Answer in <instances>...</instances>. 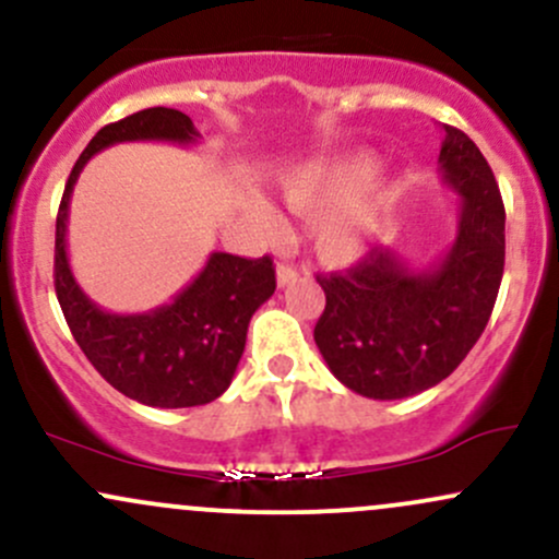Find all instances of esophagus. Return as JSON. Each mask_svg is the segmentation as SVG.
<instances>
[{"label":"esophagus","instance_id":"1","mask_svg":"<svg viewBox=\"0 0 559 559\" xmlns=\"http://www.w3.org/2000/svg\"><path fill=\"white\" fill-rule=\"evenodd\" d=\"M298 277H300V272L296 266H290V263H280V266H277V285L280 287L293 285V282H296Z\"/></svg>","mask_w":559,"mask_h":559}]
</instances>
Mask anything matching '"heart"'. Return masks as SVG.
Instances as JSON below:
<instances>
[{
	"instance_id": "b5f03b06",
	"label": "heart",
	"mask_w": 559,
	"mask_h": 559,
	"mask_svg": "<svg viewBox=\"0 0 559 559\" xmlns=\"http://www.w3.org/2000/svg\"><path fill=\"white\" fill-rule=\"evenodd\" d=\"M378 155L369 150L317 160L285 174L280 195L300 216H319L313 224V248L319 259L348 266L367 253L380 222L396 205V187L388 179H372ZM263 231H277L280 218L261 200L250 205Z\"/></svg>"
}]
</instances>
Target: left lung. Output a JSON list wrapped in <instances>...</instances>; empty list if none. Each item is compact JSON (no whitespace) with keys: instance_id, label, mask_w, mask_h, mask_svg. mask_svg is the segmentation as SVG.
Wrapping results in <instances>:
<instances>
[{"instance_id":"left-lung-1","label":"left lung","mask_w":559,"mask_h":559,"mask_svg":"<svg viewBox=\"0 0 559 559\" xmlns=\"http://www.w3.org/2000/svg\"><path fill=\"white\" fill-rule=\"evenodd\" d=\"M441 179L460 198L454 242L415 269L393 246L346 274L317 277L324 306L313 341L330 372L378 401L447 380L478 343L504 272V203L491 166L465 131L443 127Z\"/></svg>"}]
</instances>
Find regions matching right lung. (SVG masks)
Instances as JSON below:
<instances>
[{
	"mask_svg": "<svg viewBox=\"0 0 559 559\" xmlns=\"http://www.w3.org/2000/svg\"><path fill=\"white\" fill-rule=\"evenodd\" d=\"M198 140L190 116L174 108H147L103 127L68 177L55 227V290L73 337L116 391L158 409L203 406L227 391L246 350L250 317L277 287L272 259L211 253L171 304L142 313H112L94 304L73 277L66 240L68 209L79 174L99 150L118 142L187 147Z\"/></svg>",
	"mask_w": 559,
	"mask_h": 559,
	"instance_id": "obj_1",
	"label": "right lung"
}]
</instances>
